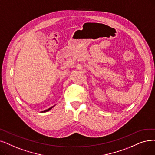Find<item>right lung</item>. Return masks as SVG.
I'll return each instance as SVG.
<instances>
[{
  "mask_svg": "<svg viewBox=\"0 0 155 155\" xmlns=\"http://www.w3.org/2000/svg\"><path fill=\"white\" fill-rule=\"evenodd\" d=\"M55 106V105H54ZM54 106H52V107H49V109H48V110H44V111H42V113H45V112H48V111H49V110H51L52 108V107H54Z\"/></svg>",
  "mask_w": 155,
  "mask_h": 155,
  "instance_id": "right-lung-1",
  "label": "right lung"
}]
</instances>
